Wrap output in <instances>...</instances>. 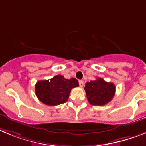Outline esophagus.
Masks as SVG:
<instances>
[{
    "label": "esophagus",
    "instance_id": "1",
    "mask_svg": "<svg viewBox=\"0 0 146 146\" xmlns=\"http://www.w3.org/2000/svg\"><path fill=\"white\" fill-rule=\"evenodd\" d=\"M78 83H79V86L81 87H82L84 86V81L83 80H79L78 81Z\"/></svg>",
    "mask_w": 146,
    "mask_h": 146
}]
</instances>
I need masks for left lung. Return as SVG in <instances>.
<instances>
[{
	"mask_svg": "<svg viewBox=\"0 0 146 146\" xmlns=\"http://www.w3.org/2000/svg\"><path fill=\"white\" fill-rule=\"evenodd\" d=\"M84 90L89 103L94 106H103L108 104L115 93V84L105 82L101 78L87 82Z\"/></svg>",
	"mask_w": 146,
	"mask_h": 146,
	"instance_id": "left-lung-1",
	"label": "left lung"
}]
</instances>
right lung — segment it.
I'll use <instances>...</instances> for the list:
<instances>
[{
	"label": "right lung",
	"instance_id": "add662e5",
	"mask_svg": "<svg viewBox=\"0 0 146 146\" xmlns=\"http://www.w3.org/2000/svg\"><path fill=\"white\" fill-rule=\"evenodd\" d=\"M79 85L76 78H64L62 75L55 76L49 80L39 81L35 84V93L41 102L49 106L65 103L70 92Z\"/></svg>",
	"mask_w": 146,
	"mask_h": 146
}]
</instances>
